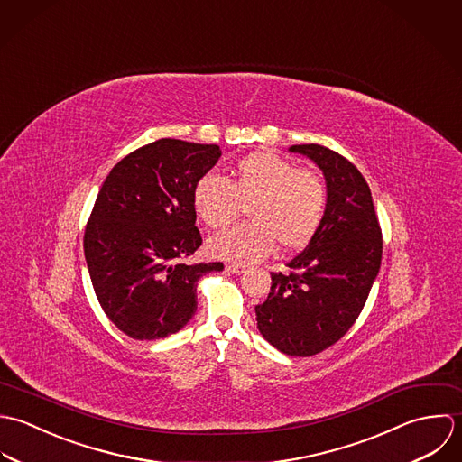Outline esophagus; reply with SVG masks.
I'll return each instance as SVG.
<instances>
[{
    "mask_svg": "<svg viewBox=\"0 0 462 462\" xmlns=\"http://www.w3.org/2000/svg\"><path fill=\"white\" fill-rule=\"evenodd\" d=\"M245 270H246L245 266L236 264V263H234V264H226V272L232 273V275H241V273H245Z\"/></svg>",
    "mask_w": 462,
    "mask_h": 462,
    "instance_id": "obj_1",
    "label": "esophagus"
}]
</instances>
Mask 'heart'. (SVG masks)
<instances>
[{
	"mask_svg": "<svg viewBox=\"0 0 462 462\" xmlns=\"http://www.w3.org/2000/svg\"><path fill=\"white\" fill-rule=\"evenodd\" d=\"M246 203L250 221L208 241L214 257L255 263L278 243L283 250L305 246L327 210V185L310 170L296 168L272 152H254L230 166L226 180L203 175L192 185V208L208 228L226 226Z\"/></svg>",
	"mask_w": 462,
	"mask_h": 462,
	"instance_id": "obj_1",
	"label": "heart"
}]
</instances>
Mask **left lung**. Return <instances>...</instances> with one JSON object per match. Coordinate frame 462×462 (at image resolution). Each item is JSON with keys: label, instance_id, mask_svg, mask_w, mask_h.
I'll return each mask as SVG.
<instances>
[{"label": "left lung", "instance_id": "1", "mask_svg": "<svg viewBox=\"0 0 462 462\" xmlns=\"http://www.w3.org/2000/svg\"><path fill=\"white\" fill-rule=\"evenodd\" d=\"M325 177L327 210L307 248L272 273V291L255 307L257 328L285 356L309 357L337 343L359 318L380 270L382 232L371 190L343 155L294 144Z\"/></svg>", "mask_w": 462, "mask_h": 462}]
</instances>
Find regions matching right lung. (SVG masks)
Listing matches in <instances>:
<instances>
[{"label":"right lung","mask_w":462,"mask_h":462,"mask_svg":"<svg viewBox=\"0 0 462 462\" xmlns=\"http://www.w3.org/2000/svg\"><path fill=\"white\" fill-rule=\"evenodd\" d=\"M219 157L216 144L159 139L121 159L97 192L84 236L88 270L103 312L132 339L184 328L198 280L223 270L184 263L201 245L192 185Z\"/></svg>","instance_id":"add662e5"}]
</instances>
